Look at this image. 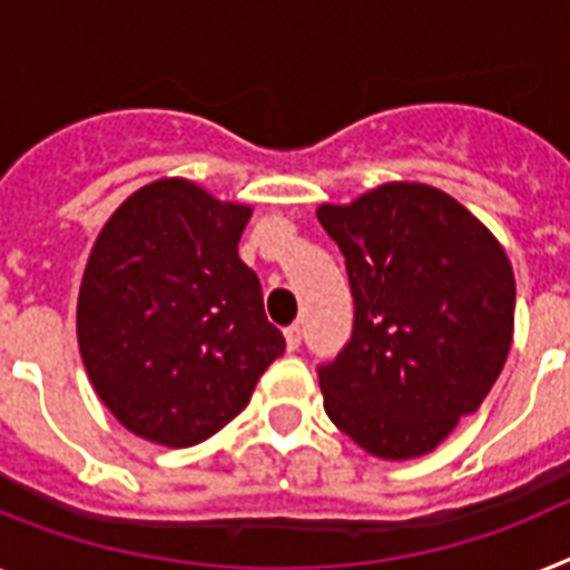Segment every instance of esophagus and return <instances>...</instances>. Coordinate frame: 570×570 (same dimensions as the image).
<instances>
[{
  "mask_svg": "<svg viewBox=\"0 0 570 570\" xmlns=\"http://www.w3.org/2000/svg\"><path fill=\"white\" fill-rule=\"evenodd\" d=\"M284 336H286V347H289V351H298V347H301V324H289V327L284 330Z\"/></svg>",
  "mask_w": 570,
  "mask_h": 570,
  "instance_id": "1",
  "label": "esophagus"
}]
</instances>
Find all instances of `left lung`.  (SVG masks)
<instances>
[{
	"instance_id": "8db88e82",
	"label": "left lung",
	"mask_w": 570,
	"mask_h": 570,
	"mask_svg": "<svg viewBox=\"0 0 570 570\" xmlns=\"http://www.w3.org/2000/svg\"><path fill=\"white\" fill-rule=\"evenodd\" d=\"M315 214L353 293L351 342L318 367L324 411L371 455H425L499 380L513 342V266L481 219L420 181Z\"/></svg>"
}]
</instances>
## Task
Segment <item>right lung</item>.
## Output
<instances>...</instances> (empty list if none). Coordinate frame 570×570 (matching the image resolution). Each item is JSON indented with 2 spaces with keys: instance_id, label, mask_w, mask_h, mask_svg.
<instances>
[{
  "instance_id": "add662e5",
  "label": "right lung",
  "mask_w": 570,
  "mask_h": 570,
  "mask_svg": "<svg viewBox=\"0 0 570 570\" xmlns=\"http://www.w3.org/2000/svg\"><path fill=\"white\" fill-rule=\"evenodd\" d=\"M252 208L188 179L138 188L100 228L78 295V344L100 403L170 449L217 434L284 353L261 281L237 255Z\"/></svg>"
}]
</instances>
